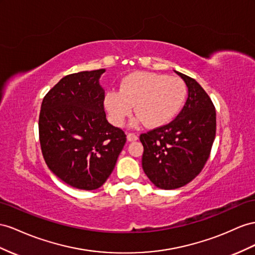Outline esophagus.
<instances>
[{
  "mask_svg": "<svg viewBox=\"0 0 255 255\" xmlns=\"http://www.w3.org/2000/svg\"><path fill=\"white\" fill-rule=\"evenodd\" d=\"M127 140L128 141H130V142H131V141H136V140H138V136H136V134H134V133H128L127 134Z\"/></svg>",
  "mask_w": 255,
  "mask_h": 255,
  "instance_id": "1",
  "label": "esophagus"
}]
</instances>
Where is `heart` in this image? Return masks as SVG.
Here are the masks:
<instances>
[{
    "label": "heart",
    "instance_id": "b5f03b06",
    "mask_svg": "<svg viewBox=\"0 0 255 255\" xmlns=\"http://www.w3.org/2000/svg\"><path fill=\"white\" fill-rule=\"evenodd\" d=\"M160 109H164L166 117L170 116L173 113L172 97L159 89L153 90L149 101L144 106L138 108V114L142 120H152L153 114Z\"/></svg>",
    "mask_w": 255,
    "mask_h": 255
}]
</instances>
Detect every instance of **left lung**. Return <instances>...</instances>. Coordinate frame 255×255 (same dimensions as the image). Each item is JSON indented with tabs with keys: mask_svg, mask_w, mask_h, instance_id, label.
Returning a JSON list of instances; mask_svg holds the SVG:
<instances>
[{
	"mask_svg": "<svg viewBox=\"0 0 255 255\" xmlns=\"http://www.w3.org/2000/svg\"><path fill=\"white\" fill-rule=\"evenodd\" d=\"M106 69L64 76L44 97L38 133L48 168L65 183L93 191L114 170L126 143L108 122L100 78Z\"/></svg>",
	"mask_w": 255,
	"mask_h": 255,
	"instance_id": "8db88e82",
	"label": "left lung"
}]
</instances>
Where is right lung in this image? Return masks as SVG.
Here are the masks:
<instances>
[{"instance_id":"right-lung-1","label":"right lung","mask_w":255,"mask_h":255,"mask_svg":"<svg viewBox=\"0 0 255 255\" xmlns=\"http://www.w3.org/2000/svg\"><path fill=\"white\" fill-rule=\"evenodd\" d=\"M178 75L182 83L166 94L172 97L173 107L187 93L183 109L171 122L160 109L159 127L140 135L143 170L162 190L182 187L197 177L210 155L217 128L215 109L206 91L190 76Z\"/></svg>"}]
</instances>
